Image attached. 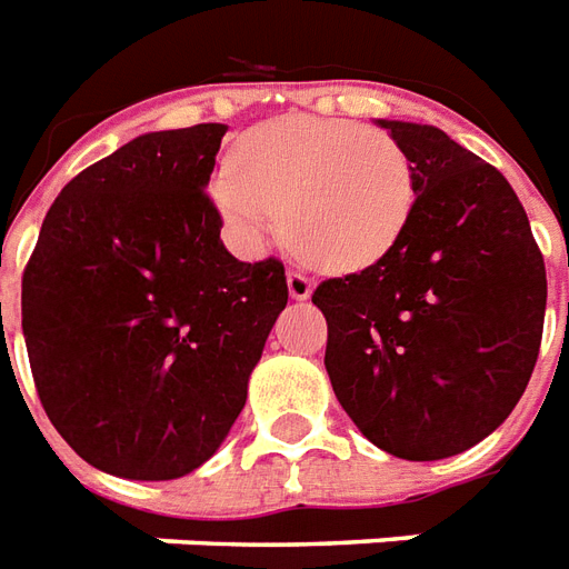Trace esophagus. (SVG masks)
<instances>
[{
    "label": "esophagus",
    "instance_id": "obj_1",
    "mask_svg": "<svg viewBox=\"0 0 569 569\" xmlns=\"http://www.w3.org/2000/svg\"><path fill=\"white\" fill-rule=\"evenodd\" d=\"M286 283H289V295H292V298H298V301L310 298V292H313V280H310V274H307V271H301V268H289Z\"/></svg>",
    "mask_w": 569,
    "mask_h": 569
}]
</instances>
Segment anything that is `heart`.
<instances>
[{"instance_id":"heart-1","label":"heart","mask_w":569,"mask_h":569,"mask_svg":"<svg viewBox=\"0 0 569 569\" xmlns=\"http://www.w3.org/2000/svg\"><path fill=\"white\" fill-rule=\"evenodd\" d=\"M214 199L247 241H266L283 214L303 259L349 271L397 244L415 206V167L385 130L295 116L247 133Z\"/></svg>"}]
</instances>
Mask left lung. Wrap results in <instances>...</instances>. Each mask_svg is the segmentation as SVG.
Returning a JSON list of instances; mask_svg holds the SVG:
<instances>
[{
	"label": "left lung",
	"mask_w": 569,
	"mask_h": 569,
	"mask_svg": "<svg viewBox=\"0 0 569 569\" xmlns=\"http://www.w3.org/2000/svg\"><path fill=\"white\" fill-rule=\"evenodd\" d=\"M415 167V206L388 253L316 286L325 370L355 427L400 459L462 453L501 427L535 372L543 253L492 163L445 130L379 121Z\"/></svg>",
	"instance_id": "8db88e82"
}]
</instances>
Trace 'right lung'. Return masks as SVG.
<instances>
[{
  "label": "right lung",
  "mask_w": 569,
  "mask_h": 569,
  "mask_svg": "<svg viewBox=\"0 0 569 569\" xmlns=\"http://www.w3.org/2000/svg\"><path fill=\"white\" fill-rule=\"evenodd\" d=\"M227 124L158 130L73 176L23 271V337L47 418L128 480L199 468L244 409L289 301L286 268L238 262L208 197Z\"/></svg>",
  "instance_id": "right-lung-1"
}]
</instances>
